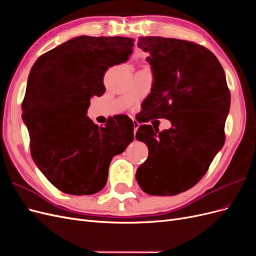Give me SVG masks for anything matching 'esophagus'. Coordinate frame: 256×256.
I'll use <instances>...</instances> for the list:
<instances>
[{"label": "esophagus", "instance_id": "1", "mask_svg": "<svg viewBox=\"0 0 256 256\" xmlns=\"http://www.w3.org/2000/svg\"><path fill=\"white\" fill-rule=\"evenodd\" d=\"M138 126H140V125H138V122L134 120V134H136V130H138Z\"/></svg>", "mask_w": 256, "mask_h": 256}]
</instances>
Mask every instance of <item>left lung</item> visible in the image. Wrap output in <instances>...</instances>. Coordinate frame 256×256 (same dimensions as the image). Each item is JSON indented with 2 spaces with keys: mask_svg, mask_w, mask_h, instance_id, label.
Instances as JSON below:
<instances>
[{
  "mask_svg": "<svg viewBox=\"0 0 256 256\" xmlns=\"http://www.w3.org/2000/svg\"><path fill=\"white\" fill-rule=\"evenodd\" d=\"M138 47L150 54L154 74L142 122L166 118L172 128L138 127L136 138L148 147V158L136 178L150 196H176L202 180L222 148L230 92L220 62L204 46L148 36L138 37Z\"/></svg>",
  "mask_w": 256,
  "mask_h": 256,
  "instance_id": "8db88e82",
  "label": "left lung"
}]
</instances>
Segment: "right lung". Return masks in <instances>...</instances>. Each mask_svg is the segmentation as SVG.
I'll use <instances>...</instances> for the list:
<instances>
[{"label": "right lung", "instance_id": "obj_1", "mask_svg": "<svg viewBox=\"0 0 256 256\" xmlns=\"http://www.w3.org/2000/svg\"><path fill=\"white\" fill-rule=\"evenodd\" d=\"M129 37L80 36L44 53L30 69L22 118L35 164L58 190L95 194L108 180L112 158L134 141V122L118 115L98 126L86 116L104 76L132 53Z\"/></svg>", "mask_w": 256, "mask_h": 256}]
</instances>
